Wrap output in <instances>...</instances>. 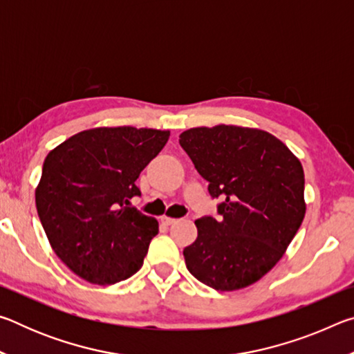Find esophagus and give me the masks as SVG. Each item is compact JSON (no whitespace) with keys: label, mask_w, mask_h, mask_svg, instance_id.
Here are the masks:
<instances>
[{"label":"esophagus","mask_w":354,"mask_h":354,"mask_svg":"<svg viewBox=\"0 0 354 354\" xmlns=\"http://www.w3.org/2000/svg\"><path fill=\"white\" fill-rule=\"evenodd\" d=\"M160 221H162L164 225H167V226H170V225H173L176 221V218H171V217H162L160 218Z\"/></svg>","instance_id":"esophagus-1"}]
</instances>
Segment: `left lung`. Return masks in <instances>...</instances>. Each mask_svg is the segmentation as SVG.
<instances>
[{
	"label": "left lung",
	"mask_w": 354,
	"mask_h": 354,
	"mask_svg": "<svg viewBox=\"0 0 354 354\" xmlns=\"http://www.w3.org/2000/svg\"><path fill=\"white\" fill-rule=\"evenodd\" d=\"M179 145L220 198L218 218L195 220L184 248L187 270L220 292L259 281L283 257L306 212L304 171L283 142L261 129L192 128Z\"/></svg>",
	"instance_id": "1"
}]
</instances>
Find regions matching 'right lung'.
Segmentation results:
<instances>
[{
    "label": "right lung",
    "instance_id": "right-lung-1",
    "mask_svg": "<svg viewBox=\"0 0 354 354\" xmlns=\"http://www.w3.org/2000/svg\"><path fill=\"white\" fill-rule=\"evenodd\" d=\"M170 131L95 128L48 153L35 206L53 250L77 277L109 286L140 270L158 220L129 206Z\"/></svg>",
    "mask_w": 354,
    "mask_h": 354
}]
</instances>
